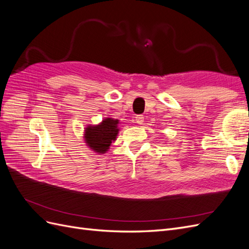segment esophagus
I'll return each instance as SVG.
<instances>
[{"mask_svg":"<svg viewBox=\"0 0 249 249\" xmlns=\"http://www.w3.org/2000/svg\"><path fill=\"white\" fill-rule=\"evenodd\" d=\"M143 119H145V118H143L142 115H138L135 117V122L138 123L139 125H142L143 124Z\"/></svg>","mask_w":249,"mask_h":249,"instance_id":"1","label":"esophagus"}]
</instances>
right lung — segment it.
<instances>
[{
    "instance_id": "1",
    "label": "right lung",
    "mask_w": 249,
    "mask_h": 249,
    "mask_svg": "<svg viewBox=\"0 0 249 249\" xmlns=\"http://www.w3.org/2000/svg\"><path fill=\"white\" fill-rule=\"evenodd\" d=\"M118 120L107 118L96 126H88L85 130V140L92 150L103 154L109 149L110 143L118 134Z\"/></svg>"
}]
</instances>
